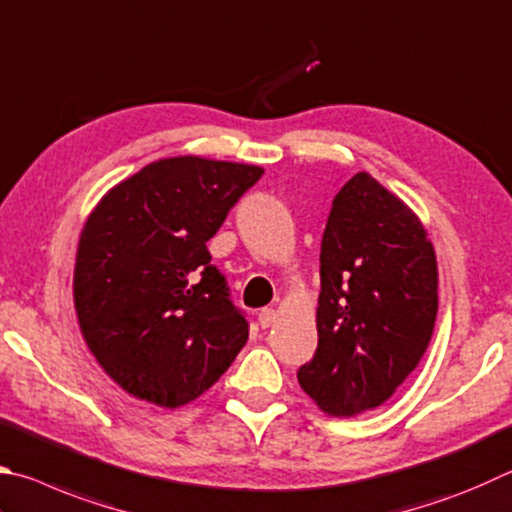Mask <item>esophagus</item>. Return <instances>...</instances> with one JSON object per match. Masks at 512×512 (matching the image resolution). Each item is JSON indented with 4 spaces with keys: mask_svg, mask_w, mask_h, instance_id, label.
I'll list each match as a JSON object with an SVG mask.
<instances>
[{
    "mask_svg": "<svg viewBox=\"0 0 512 512\" xmlns=\"http://www.w3.org/2000/svg\"><path fill=\"white\" fill-rule=\"evenodd\" d=\"M275 318H277L275 309H262V311H259V315H257L259 327H262V329H268V327H271V324L275 322Z\"/></svg>",
    "mask_w": 512,
    "mask_h": 512,
    "instance_id": "obj_1",
    "label": "esophagus"
}]
</instances>
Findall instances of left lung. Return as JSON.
<instances>
[{"label":"left lung","mask_w":512,"mask_h":512,"mask_svg":"<svg viewBox=\"0 0 512 512\" xmlns=\"http://www.w3.org/2000/svg\"><path fill=\"white\" fill-rule=\"evenodd\" d=\"M318 349L297 380L329 416L383 405L430 345L439 271L414 210L358 172L333 199L322 235Z\"/></svg>","instance_id":"left-lung-1"}]
</instances>
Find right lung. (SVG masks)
Returning a JSON list of instances; mask_svg holds the SVG:
<instances>
[{"label":"right lung","instance_id":"obj_1","mask_svg":"<svg viewBox=\"0 0 512 512\" xmlns=\"http://www.w3.org/2000/svg\"><path fill=\"white\" fill-rule=\"evenodd\" d=\"M264 167L172 156L114 185L80 232L73 304L89 351L129 396L188 405L248 340L208 241Z\"/></svg>","mask_w":512,"mask_h":512}]
</instances>
